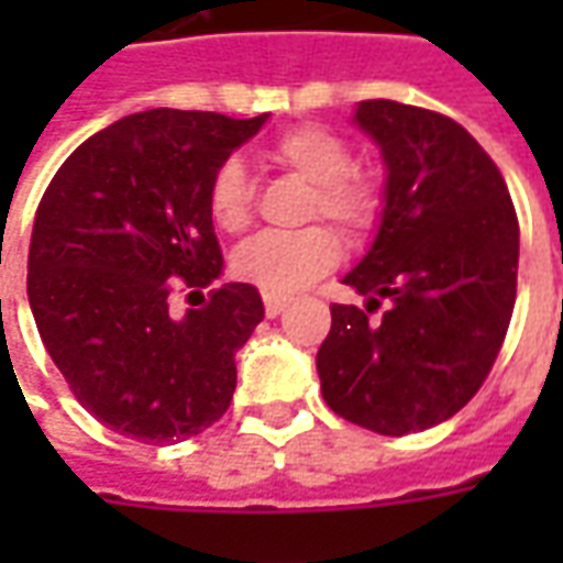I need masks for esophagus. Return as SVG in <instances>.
<instances>
[{
    "instance_id": "obj_1",
    "label": "esophagus",
    "mask_w": 563,
    "mask_h": 563,
    "mask_svg": "<svg viewBox=\"0 0 563 563\" xmlns=\"http://www.w3.org/2000/svg\"><path fill=\"white\" fill-rule=\"evenodd\" d=\"M289 305V298H280V295H265V317H280L283 310Z\"/></svg>"
}]
</instances>
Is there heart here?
Listing matches in <instances>:
<instances>
[{"instance_id":"b5f03b06","label":"heart","mask_w":563,"mask_h":563,"mask_svg":"<svg viewBox=\"0 0 563 563\" xmlns=\"http://www.w3.org/2000/svg\"><path fill=\"white\" fill-rule=\"evenodd\" d=\"M268 156L298 180L313 186L307 217H322L343 232L365 234L379 213L377 184L362 172H353L350 144L325 126H295L274 139ZM210 217L225 232H241L250 222L253 186L241 159H225L210 177ZM343 256L338 234L325 225L292 234H258L238 246L232 258L234 274L265 295H292L322 274H329Z\"/></svg>"}]
</instances>
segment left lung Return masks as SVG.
I'll use <instances>...</instances> for the list:
<instances>
[{"label":"left lung","instance_id":"left-lung-1","mask_svg":"<svg viewBox=\"0 0 563 563\" xmlns=\"http://www.w3.org/2000/svg\"><path fill=\"white\" fill-rule=\"evenodd\" d=\"M353 123L379 147L383 208L343 274L367 301L331 307L317 374L338 416L416 434L459 413L495 365L516 305L519 222L497 165L455 120L371 99Z\"/></svg>","mask_w":563,"mask_h":563}]
</instances>
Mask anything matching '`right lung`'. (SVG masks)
<instances>
[{"mask_svg": "<svg viewBox=\"0 0 563 563\" xmlns=\"http://www.w3.org/2000/svg\"><path fill=\"white\" fill-rule=\"evenodd\" d=\"M153 108L80 144L47 186L30 244L32 317L59 374L117 434L177 443L217 422L238 386L234 353L265 307L222 283L172 317L174 277L205 289L222 274L210 177L265 126Z\"/></svg>", "mask_w": 563, "mask_h": 563, "instance_id": "add662e5", "label": "right lung"}]
</instances>
